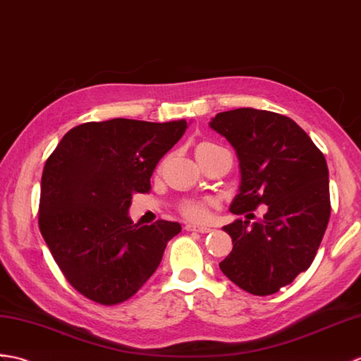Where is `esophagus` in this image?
Segmentation results:
<instances>
[{"instance_id": "34e87169", "label": "esophagus", "mask_w": 361, "mask_h": 361, "mask_svg": "<svg viewBox=\"0 0 361 361\" xmlns=\"http://www.w3.org/2000/svg\"><path fill=\"white\" fill-rule=\"evenodd\" d=\"M187 231H197V233H210V227H202V226H193V224H187L185 226Z\"/></svg>"}]
</instances>
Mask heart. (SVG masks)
Instances as JSON below:
<instances>
[{"label":"heart","mask_w":361,"mask_h":361,"mask_svg":"<svg viewBox=\"0 0 361 361\" xmlns=\"http://www.w3.org/2000/svg\"><path fill=\"white\" fill-rule=\"evenodd\" d=\"M214 147H218V145H214V143H210V142L199 143L196 148V153H199V151H202V149H207V148H214ZM207 210H208V202H205V201H187L180 205V213L190 221L205 219Z\"/></svg>","instance_id":"obj_1"}]
</instances>
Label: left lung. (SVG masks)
<instances>
[{
    "label": "left lung",
    "mask_w": 361,
    "mask_h": 361,
    "mask_svg": "<svg viewBox=\"0 0 361 361\" xmlns=\"http://www.w3.org/2000/svg\"><path fill=\"white\" fill-rule=\"evenodd\" d=\"M210 128L236 149L239 193L230 212L267 205L264 219H238L224 227L233 250L219 262L230 281L253 295H271L307 270L331 216L324 154L292 118L239 108L216 114Z\"/></svg>",
    "instance_id": "8db88e82"
}]
</instances>
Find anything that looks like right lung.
I'll return each instance as SVG.
<instances>
[{"label": "right lung", "mask_w": 361, "mask_h": 361, "mask_svg": "<svg viewBox=\"0 0 361 361\" xmlns=\"http://www.w3.org/2000/svg\"><path fill=\"white\" fill-rule=\"evenodd\" d=\"M187 130L185 120L113 118L68 131L47 157L38 226L55 262L86 298L114 306L137 292L182 230L128 216L134 193H148L159 160Z\"/></svg>", "instance_id": "1"}]
</instances>
